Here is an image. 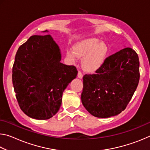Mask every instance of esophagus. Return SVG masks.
<instances>
[{"mask_svg": "<svg viewBox=\"0 0 150 150\" xmlns=\"http://www.w3.org/2000/svg\"><path fill=\"white\" fill-rule=\"evenodd\" d=\"M77 76H78V77L79 78V79H82V78H83V73H81V71H78V75H77Z\"/></svg>", "mask_w": 150, "mask_h": 150, "instance_id": "1", "label": "esophagus"}]
</instances>
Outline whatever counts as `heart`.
Wrapping results in <instances>:
<instances>
[{"label": "heart", "mask_w": 150, "mask_h": 150, "mask_svg": "<svg viewBox=\"0 0 150 150\" xmlns=\"http://www.w3.org/2000/svg\"><path fill=\"white\" fill-rule=\"evenodd\" d=\"M108 49L104 42L95 38L84 40L75 45L73 50L67 51V57L75 62L77 57H83L82 67L85 71L94 72L103 64Z\"/></svg>", "instance_id": "obj_1"}]
</instances>
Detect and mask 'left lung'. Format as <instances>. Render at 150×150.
Returning a JSON list of instances; mask_svg holds the SVG:
<instances>
[{"mask_svg": "<svg viewBox=\"0 0 150 150\" xmlns=\"http://www.w3.org/2000/svg\"><path fill=\"white\" fill-rule=\"evenodd\" d=\"M137 53L126 47L106 58L94 74L83 76L81 101L93 116L108 118L118 115L130 102L139 80Z\"/></svg>", "mask_w": 150, "mask_h": 150, "instance_id": "obj_1", "label": "left lung"}]
</instances>
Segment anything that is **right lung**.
Masks as SVG:
<instances>
[{"instance_id": "add662e5", "label": "right lung", "mask_w": 150, "mask_h": 150, "mask_svg": "<svg viewBox=\"0 0 150 150\" xmlns=\"http://www.w3.org/2000/svg\"><path fill=\"white\" fill-rule=\"evenodd\" d=\"M61 59L59 47L50 35H32L18 50L12 83L18 103L29 117L47 120L59 110L63 91L78 73Z\"/></svg>"}]
</instances>
